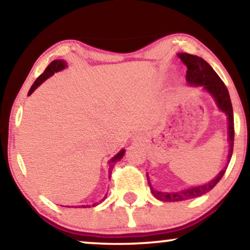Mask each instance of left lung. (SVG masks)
Listing matches in <instances>:
<instances>
[{"mask_svg":"<svg viewBox=\"0 0 250 250\" xmlns=\"http://www.w3.org/2000/svg\"><path fill=\"white\" fill-rule=\"evenodd\" d=\"M183 64L188 67L186 70V81L192 86H202L203 89H206L208 93H210L212 98L214 99L215 103L219 109L222 112H225L227 117H228V138H229V155L228 161H227V166L223 168L213 180L208 183L200 186H193V188L183 189V191L177 192H161L156 191L152 188L150 182H149V177L147 174L148 184L150 186V191L156 199L159 201H164V202H177V201H186L195 199L201 195L206 194V193L210 192L215 185L219 183L223 175L226 173L228 164L230 163L232 156L233 150V139H234V126H233V111L231 105V100H230V95L228 92V88L225 85V83L221 81L217 73L214 72L213 68L204 61L203 58L199 57V56L189 55L188 53H181L177 54Z\"/></svg>","mask_w":250,"mask_h":250,"instance_id":"1","label":"left lung"}]
</instances>
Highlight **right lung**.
I'll return each mask as SVG.
<instances>
[{
  "instance_id": "1",
  "label": "right lung",
  "mask_w": 250,
  "mask_h": 250,
  "mask_svg": "<svg viewBox=\"0 0 250 250\" xmlns=\"http://www.w3.org/2000/svg\"><path fill=\"white\" fill-rule=\"evenodd\" d=\"M66 66H67L66 62L62 61V59H56V61L51 62L50 64L47 66V68L44 69V72H43V73L42 74V75H40L38 78H37V80L35 81V83L32 84V86H31V88H30L28 95L31 94V93H32L33 91H35V89H36L37 87H38L39 85L42 83V82L46 81L47 78H49L51 75H54L55 73L59 72V70L64 69ZM124 155H125V149H122V150H120V152H118V154L115 155L114 157L109 162V165H110V168H109V169H112L113 167H114V165H115V163L120 161V159H121L122 157H124ZM109 172H110V174H111V172H112V170H109ZM109 177H110V176H109ZM105 197H106V195L103 197L102 201H104V199H105ZM96 204H99V203L92 204V207H96ZM80 207H83V208H87V207H88V208H91V206H80ZM75 208H76V207H75Z\"/></svg>"
}]
</instances>
